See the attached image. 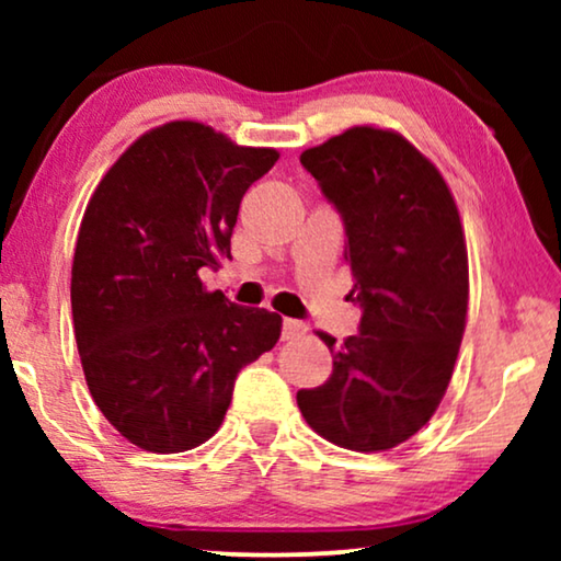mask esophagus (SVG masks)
<instances>
[{"instance_id": "1", "label": "esophagus", "mask_w": 561, "mask_h": 561, "mask_svg": "<svg viewBox=\"0 0 561 561\" xmlns=\"http://www.w3.org/2000/svg\"><path fill=\"white\" fill-rule=\"evenodd\" d=\"M309 332V327L298 319H283V340H298Z\"/></svg>"}]
</instances>
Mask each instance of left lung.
I'll return each mask as SVG.
<instances>
[{"instance_id": "8db88e82", "label": "left lung", "mask_w": 561, "mask_h": 561, "mask_svg": "<svg viewBox=\"0 0 561 561\" xmlns=\"http://www.w3.org/2000/svg\"><path fill=\"white\" fill-rule=\"evenodd\" d=\"M344 225L359 332L319 334L334 367L298 390L306 424L336 447L393 449L434 416L465 334L467 248L442 173L401 135L352 127L301 152Z\"/></svg>"}]
</instances>
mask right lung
<instances>
[{
	"mask_svg": "<svg viewBox=\"0 0 561 561\" xmlns=\"http://www.w3.org/2000/svg\"><path fill=\"white\" fill-rule=\"evenodd\" d=\"M278 152L202 122H168L122 152L83 214L71 271L91 398L135 447L173 455L225 421L237 373L273 350L280 317L204 288L240 202Z\"/></svg>",
	"mask_w": 561,
	"mask_h": 561,
	"instance_id": "right-lung-1",
	"label": "right lung"
}]
</instances>
